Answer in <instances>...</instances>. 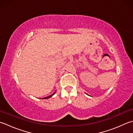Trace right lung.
Returning <instances> with one entry per match:
<instances>
[{"label":"right lung","instance_id":"right-lung-1","mask_svg":"<svg viewBox=\"0 0 133 133\" xmlns=\"http://www.w3.org/2000/svg\"><path fill=\"white\" fill-rule=\"evenodd\" d=\"M55 93H56V91L55 92H54L53 94H51V95H50V96H47V97H44V98H42V99H49V98H50V97H51V96H53L55 94Z\"/></svg>","mask_w":133,"mask_h":133}]
</instances>
